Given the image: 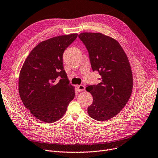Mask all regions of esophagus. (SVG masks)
<instances>
[{"mask_svg":"<svg viewBox=\"0 0 158 158\" xmlns=\"http://www.w3.org/2000/svg\"><path fill=\"white\" fill-rule=\"evenodd\" d=\"M77 89H78V90H79V92L85 91V86L81 85L77 86Z\"/></svg>","mask_w":158,"mask_h":158,"instance_id":"obj_1","label":"esophagus"}]
</instances>
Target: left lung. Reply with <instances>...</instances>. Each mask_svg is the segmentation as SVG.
<instances>
[{"instance_id": "8db88e82", "label": "left lung", "mask_w": 158, "mask_h": 158, "mask_svg": "<svg viewBox=\"0 0 158 158\" xmlns=\"http://www.w3.org/2000/svg\"><path fill=\"white\" fill-rule=\"evenodd\" d=\"M89 53L93 71H98L101 83L88 86L93 97L88 113L104 121L118 114L132 94L133 77L128 59L115 39L101 33L84 32L79 35Z\"/></svg>"}]
</instances>
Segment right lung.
I'll list each match as a JSON object with an SVG mask.
<instances>
[{
	"mask_svg": "<svg viewBox=\"0 0 158 158\" xmlns=\"http://www.w3.org/2000/svg\"><path fill=\"white\" fill-rule=\"evenodd\" d=\"M77 33L42 41L31 51L20 70L19 92L34 117L52 123L60 119L75 97L63 67V53Z\"/></svg>",
	"mask_w": 158,
	"mask_h": 158,
	"instance_id": "obj_1",
	"label": "right lung"
}]
</instances>
